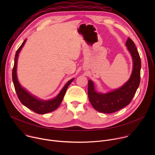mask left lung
Returning a JSON list of instances; mask_svg holds the SVG:
<instances>
[{
	"mask_svg": "<svg viewBox=\"0 0 155 155\" xmlns=\"http://www.w3.org/2000/svg\"><path fill=\"white\" fill-rule=\"evenodd\" d=\"M126 47L132 57L133 68L129 80L118 89L102 93L97 92L92 80H88L87 94L89 100L97 111L112 114L127 105L133 98L140 80L141 60L135 43L130 38L126 42Z\"/></svg>",
	"mask_w": 155,
	"mask_h": 155,
	"instance_id": "8db88e82",
	"label": "left lung"
}]
</instances>
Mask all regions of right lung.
Masks as SVG:
<instances>
[{
    "mask_svg": "<svg viewBox=\"0 0 155 155\" xmlns=\"http://www.w3.org/2000/svg\"><path fill=\"white\" fill-rule=\"evenodd\" d=\"M26 40L27 39H26L23 41V43L21 44L20 47L16 51L15 56V63L12 71V80L14 84L16 93L22 104H23L28 108L32 110L33 112L38 114H45L49 112H51L56 109H57L58 107L60 105L64 97L66 90H67L68 87L70 85V84L74 80V78H72L66 83L62 87V89L59 92V93L53 99H51L49 100H43L38 99L36 96L31 94L25 89V88H24L20 84L18 80L16 73L17 63L19 53H20L22 48L25 45Z\"/></svg>",
    "mask_w": 155,
    "mask_h": 155,
    "instance_id": "right-lung-1",
    "label": "right lung"
}]
</instances>
